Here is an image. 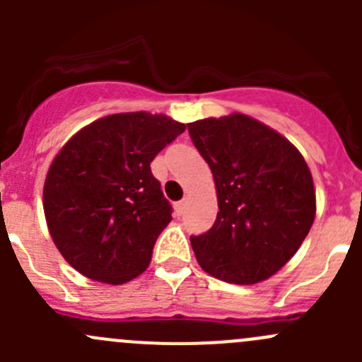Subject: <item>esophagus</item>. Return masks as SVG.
Here are the masks:
<instances>
[{"instance_id": "esophagus-1", "label": "esophagus", "mask_w": 362, "mask_h": 362, "mask_svg": "<svg viewBox=\"0 0 362 362\" xmlns=\"http://www.w3.org/2000/svg\"><path fill=\"white\" fill-rule=\"evenodd\" d=\"M184 208H185V199H182V202L175 203V211H177L178 215H182V211H184Z\"/></svg>"}]
</instances>
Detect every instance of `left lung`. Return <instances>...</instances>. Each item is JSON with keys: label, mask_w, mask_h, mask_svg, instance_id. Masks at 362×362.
Instances as JSON below:
<instances>
[{"label": "left lung", "mask_w": 362, "mask_h": 362, "mask_svg": "<svg viewBox=\"0 0 362 362\" xmlns=\"http://www.w3.org/2000/svg\"><path fill=\"white\" fill-rule=\"evenodd\" d=\"M210 166L218 211L204 235L191 236L206 273L229 284H257L298 252L315 218L312 173L298 148L243 113L187 124Z\"/></svg>", "instance_id": "8db88e82"}]
</instances>
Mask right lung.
Segmentation results:
<instances>
[{"mask_svg": "<svg viewBox=\"0 0 362 362\" xmlns=\"http://www.w3.org/2000/svg\"><path fill=\"white\" fill-rule=\"evenodd\" d=\"M184 131L166 115L113 113L61 148L43 185V210L57 250L76 272L119 286L147 269L171 221L151 163Z\"/></svg>", "mask_w": 362, "mask_h": 362, "instance_id": "right-lung-1", "label": "right lung"}]
</instances>
